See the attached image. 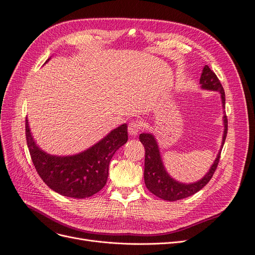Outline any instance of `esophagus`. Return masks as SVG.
I'll list each match as a JSON object with an SVG mask.
<instances>
[{
  "mask_svg": "<svg viewBox=\"0 0 255 255\" xmlns=\"http://www.w3.org/2000/svg\"><path fill=\"white\" fill-rule=\"evenodd\" d=\"M141 126H142L141 123L137 122V121L130 122L129 125H128V132H129V134L132 135V136L137 135L138 132H139V130H141V128H142Z\"/></svg>",
  "mask_w": 255,
  "mask_h": 255,
  "instance_id": "34e87169",
  "label": "esophagus"
}]
</instances>
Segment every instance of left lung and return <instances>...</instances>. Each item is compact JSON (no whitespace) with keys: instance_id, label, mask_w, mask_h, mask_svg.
Returning a JSON list of instances; mask_svg holds the SVG:
<instances>
[{"instance_id":"obj_1","label":"left lung","mask_w":255,"mask_h":255,"mask_svg":"<svg viewBox=\"0 0 255 255\" xmlns=\"http://www.w3.org/2000/svg\"><path fill=\"white\" fill-rule=\"evenodd\" d=\"M200 85L202 89L212 90V91H218L221 94V103H223V107L225 108L226 95L224 88L221 86L216 74L213 72L208 65H205L203 68L200 77ZM224 125L225 131L223 136V144H221V149H223L228 132V119L226 114L224 116ZM139 141L144 145L145 148V185L153 195L167 201H176L183 199L186 198V197L194 195L197 192H199L203 186L209 183L211 178L214 175L220 159L221 149L219 150L217 158L215 159L214 163H213L210 170L202 179H200L199 181L190 184L181 183L176 181V180L172 179L167 174L165 167L163 165L159 146L157 144V141H155L154 136L150 133H141L139 134Z\"/></svg>"}]
</instances>
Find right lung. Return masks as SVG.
<instances>
[{
	"label": "right lung",
	"mask_w": 255,
	"mask_h": 255,
	"mask_svg": "<svg viewBox=\"0 0 255 255\" xmlns=\"http://www.w3.org/2000/svg\"><path fill=\"white\" fill-rule=\"evenodd\" d=\"M25 134L31 161L43 182L56 193L78 199L93 196L106 185L113 154L128 139L127 125L123 124L89 149L59 157L39 148L31 135L27 119Z\"/></svg>",
	"instance_id": "add662e5"
}]
</instances>
